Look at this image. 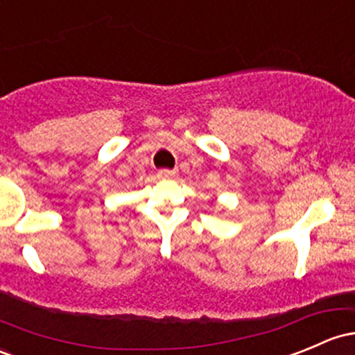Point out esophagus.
<instances>
[{"label": "esophagus", "instance_id": "34e87169", "mask_svg": "<svg viewBox=\"0 0 355 355\" xmlns=\"http://www.w3.org/2000/svg\"><path fill=\"white\" fill-rule=\"evenodd\" d=\"M157 174H159V178H162V179H173L178 176V171L176 169H161Z\"/></svg>", "mask_w": 355, "mask_h": 355}]
</instances>
